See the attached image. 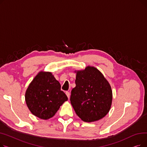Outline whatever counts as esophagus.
<instances>
[{"instance_id":"obj_1","label":"esophagus","mask_w":147,"mask_h":147,"mask_svg":"<svg viewBox=\"0 0 147 147\" xmlns=\"http://www.w3.org/2000/svg\"><path fill=\"white\" fill-rule=\"evenodd\" d=\"M65 94L67 95L68 98L69 99V96H70V94H69V92H68V91H67V92H65Z\"/></svg>"}]
</instances>
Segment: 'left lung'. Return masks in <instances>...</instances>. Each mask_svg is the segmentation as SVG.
Returning <instances> with one entry per match:
<instances>
[{
    "label": "left lung",
    "instance_id": "1",
    "mask_svg": "<svg viewBox=\"0 0 147 147\" xmlns=\"http://www.w3.org/2000/svg\"><path fill=\"white\" fill-rule=\"evenodd\" d=\"M75 72L76 87L71 90L70 102L76 114L86 122L102 119L112 104L110 84L95 67L88 66Z\"/></svg>",
    "mask_w": 147,
    "mask_h": 147
}]
</instances>
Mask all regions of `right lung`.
<instances>
[{
  "label": "right lung",
  "instance_id": "right-lung-1",
  "mask_svg": "<svg viewBox=\"0 0 147 147\" xmlns=\"http://www.w3.org/2000/svg\"><path fill=\"white\" fill-rule=\"evenodd\" d=\"M26 104L35 116L43 120L52 117L68 100L61 84L51 72L40 71L30 83L25 95Z\"/></svg>",
  "mask_w": 147,
  "mask_h": 147
}]
</instances>
